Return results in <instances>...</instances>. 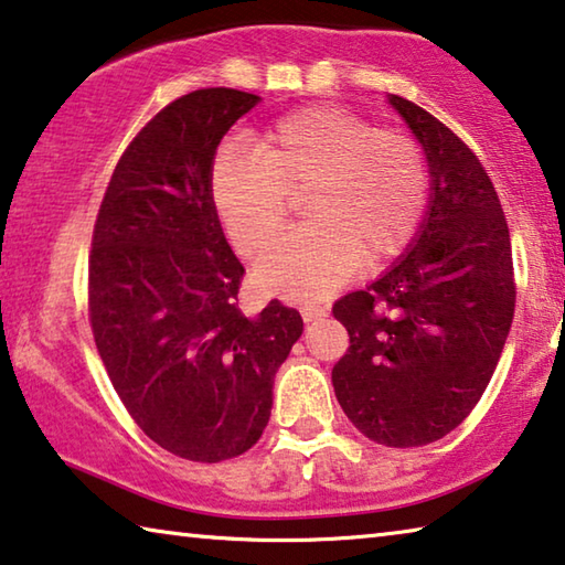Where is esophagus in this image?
<instances>
[{
  "label": "esophagus",
  "mask_w": 565,
  "mask_h": 565,
  "mask_svg": "<svg viewBox=\"0 0 565 565\" xmlns=\"http://www.w3.org/2000/svg\"><path fill=\"white\" fill-rule=\"evenodd\" d=\"M301 317H303V321H317L321 317H327V307H321V303H317V301H303Z\"/></svg>",
  "instance_id": "obj_1"
}]
</instances>
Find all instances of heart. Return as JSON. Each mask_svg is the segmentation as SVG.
I'll use <instances>...</instances> for the list:
<instances>
[{
	"mask_svg": "<svg viewBox=\"0 0 565 565\" xmlns=\"http://www.w3.org/2000/svg\"><path fill=\"white\" fill-rule=\"evenodd\" d=\"M303 191L311 221L258 264L262 284L286 299L324 297L364 262H392L412 244L427 205L425 153L407 132L311 105L276 120L256 148H228L213 170L218 216L248 258L274 244Z\"/></svg>",
	"mask_w": 565,
	"mask_h": 565,
	"instance_id": "1",
	"label": "heart"
}]
</instances>
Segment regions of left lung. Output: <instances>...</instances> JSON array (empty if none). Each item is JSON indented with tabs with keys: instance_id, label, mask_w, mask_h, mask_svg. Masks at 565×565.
Here are the masks:
<instances>
[{
	"instance_id": "8db88e82",
	"label": "left lung",
	"mask_w": 565,
	"mask_h": 565,
	"mask_svg": "<svg viewBox=\"0 0 565 565\" xmlns=\"http://www.w3.org/2000/svg\"><path fill=\"white\" fill-rule=\"evenodd\" d=\"M387 103L423 146L429 199L397 262L334 303L349 349L331 384L364 437L419 447L458 427L495 372L513 324V254L476 153L419 105Z\"/></svg>"
}]
</instances>
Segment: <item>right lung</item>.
Returning a JSON list of instances; mask_svg holds the SVG:
<instances>
[{
	"mask_svg": "<svg viewBox=\"0 0 565 565\" xmlns=\"http://www.w3.org/2000/svg\"><path fill=\"white\" fill-rule=\"evenodd\" d=\"M258 103L209 87L163 107L122 153L93 234L89 324L113 387L150 440L193 462L256 445L303 331L276 299L241 311L244 266L213 203L221 140Z\"/></svg>",
	"mask_w": 565,
	"mask_h": 565,
	"instance_id": "right-lung-1",
	"label": "right lung"
}]
</instances>
